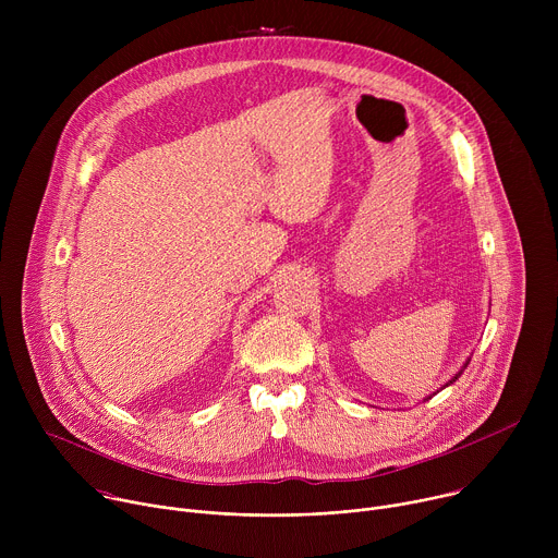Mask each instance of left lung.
<instances>
[{
    "mask_svg": "<svg viewBox=\"0 0 558 558\" xmlns=\"http://www.w3.org/2000/svg\"><path fill=\"white\" fill-rule=\"evenodd\" d=\"M468 364H470V360H468V362H465V364H463V366H461V371H459V373H457V375H454V377H452V379H450V381H448V384H446V386H450V384H452V381H457V379H459V375H461V373H463V368H465V366H468ZM446 386H444V388H446ZM430 397H433V395H430ZM430 397H428V400H430Z\"/></svg>",
    "mask_w": 558,
    "mask_h": 558,
    "instance_id": "left-lung-1",
    "label": "left lung"
}]
</instances>
